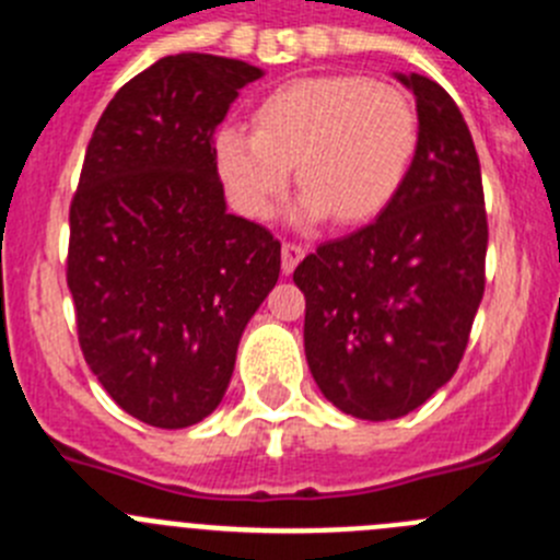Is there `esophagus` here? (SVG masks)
I'll list each match as a JSON object with an SVG mask.
<instances>
[{
	"label": "esophagus",
	"instance_id": "1",
	"mask_svg": "<svg viewBox=\"0 0 560 560\" xmlns=\"http://www.w3.org/2000/svg\"><path fill=\"white\" fill-rule=\"evenodd\" d=\"M305 246L296 244V241H283V249H280V255H283V271L285 275H291V271L296 269V264H300L302 258H305Z\"/></svg>",
	"mask_w": 560,
	"mask_h": 560
}]
</instances>
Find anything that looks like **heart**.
<instances>
[{
    "mask_svg": "<svg viewBox=\"0 0 560 560\" xmlns=\"http://www.w3.org/2000/svg\"><path fill=\"white\" fill-rule=\"evenodd\" d=\"M419 150V113L394 82L363 74L291 80L255 107V130L228 125L217 136V166L241 213L264 219L289 188L296 217L341 224L377 217L402 188Z\"/></svg>",
    "mask_w": 560,
    "mask_h": 560,
    "instance_id": "1",
    "label": "heart"
}]
</instances>
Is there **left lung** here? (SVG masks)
I'll list each match as a JSON object with an SVG mask.
<instances>
[{
  "label": "left lung",
  "instance_id": "1",
  "mask_svg": "<svg viewBox=\"0 0 560 560\" xmlns=\"http://www.w3.org/2000/svg\"><path fill=\"white\" fill-rule=\"evenodd\" d=\"M399 82L419 113L402 188L372 224L325 241L294 269L316 386L369 422L405 417L453 377L486 289L489 222L469 127L439 82Z\"/></svg>",
  "mask_w": 560,
  "mask_h": 560
}]
</instances>
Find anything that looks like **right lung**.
<instances>
[{
  "instance_id": "add662e5",
  "label": "right lung",
  "mask_w": 560,
  "mask_h": 560,
  "mask_svg": "<svg viewBox=\"0 0 560 560\" xmlns=\"http://www.w3.org/2000/svg\"><path fill=\"white\" fill-rule=\"evenodd\" d=\"M264 71L168 55L107 102L69 208L66 283L85 363L152 428L202 422L280 275V241L228 213L213 130Z\"/></svg>"
}]
</instances>
